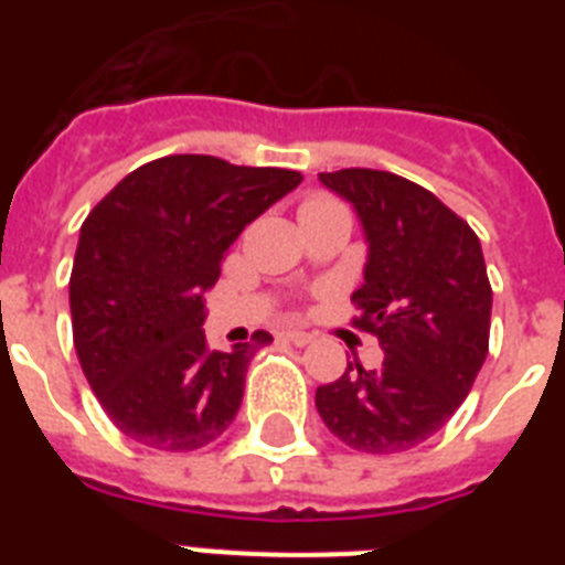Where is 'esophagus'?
<instances>
[{
    "mask_svg": "<svg viewBox=\"0 0 565 565\" xmlns=\"http://www.w3.org/2000/svg\"><path fill=\"white\" fill-rule=\"evenodd\" d=\"M284 340L292 345H310L313 343V334H308V331H299V328H292V331H284Z\"/></svg>",
    "mask_w": 565,
    "mask_h": 565,
    "instance_id": "esophagus-1",
    "label": "esophagus"
}]
</instances>
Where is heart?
Listing matches in <instances>:
<instances>
[{
  "mask_svg": "<svg viewBox=\"0 0 565 565\" xmlns=\"http://www.w3.org/2000/svg\"><path fill=\"white\" fill-rule=\"evenodd\" d=\"M313 204H328V199H310V202H305V207H313Z\"/></svg>",
  "mask_w": 565,
  "mask_h": 565,
  "instance_id": "b5f03b06",
  "label": "heart"
}]
</instances>
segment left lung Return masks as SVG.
<instances>
[{
  "instance_id": "1",
  "label": "left lung",
  "mask_w": 565,
  "mask_h": 565,
  "mask_svg": "<svg viewBox=\"0 0 565 565\" xmlns=\"http://www.w3.org/2000/svg\"><path fill=\"white\" fill-rule=\"evenodd\" d=\"M352 204L370 246L352 292L358 328L384 363L349 370L317 390L328 430L366 455H395L434 437L487 361L492 290L481 239L419 184L381 170L319 172Z\"/></svg>"
}]
</instances>
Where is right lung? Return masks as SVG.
Masks as SVG:
<instances>
[{"instance_id": "1", "label": "right lung", "mask_w": 565, "mask_h": 565, "mask_svg": "<svg viewBox=\"0 0 565 565\" xmlns=\"http://www.w3.org/2000/svg\"><path fill=\"white\" fill-rule=\"evenodd\" d=\"M299 184L292 170L170 154L126 175L84 220L70 278L75 352L126 437L195 451L234 422L248 361L273 337L211 352L202 299L239 231Z\"/></svg>"}]
</instances>
